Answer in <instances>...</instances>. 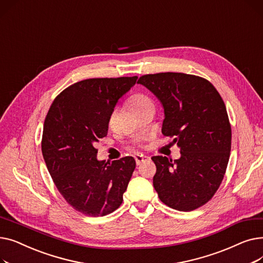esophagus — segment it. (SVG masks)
<instances>
[{
  "label": "esophagus",
  "mask_w": 263,
  "mask_h": 263,
  "mask_svg": "<svg viewBox=\"0 0 263 263\" xmlns=\"http://www.w3.org/2000/svg\"><path fill=\"white\" fill-rule=\"evenodd\" d=\"M134 159H135V162H136L137 165H141L143 162H145L149 158L148 157H144V156H140V155H136V156H134Z\"/></svg>",
  "instance_id": "34e87169"
}]
</instances>
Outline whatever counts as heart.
<instances>
[{
    "label": "heart",
    "instance_id": "b5f03b06",
    "mask_svg": "<svg viewBox=\"0 0 263 263\" xmlns=\"http://www.w3.org/2000/svg\"><path fill=\"white\" fill-rule=\"evenodd\" d=\"M128 103L135 113L140 112V110H142L148 106H155L153 100L150 99V97H148L145 93H141V92L131 96Z\"/></svg>",
    "mask_w": 263,
    "mask_h": 263
}]
</instances>
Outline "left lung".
<instances>
[{"label":"left lung","mask_w":263,"mask_h":263,"mask_svg":"<svg viewBox=\"0 0 263 263\" xmlns=\"http://www.w3.org/2000/svg\"><path fill=\"white\" fill-rule=\"evenodd\" d=\"M137 83L162 102V133L180 148L178 160L151 158L159 198L178 211L195 210L214 196L226 173L231 126L225 103L208 80L194 74H145Z\"/></svg>","instance_id":"left-lung-1"}]
</instances>
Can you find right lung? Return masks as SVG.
<instances>
[{"label": "right lung", "mask_w": 263, "mask_h": 263, "mask_svg": "<svg viewBox=\"0 0 263 263\" xmlns=\"http://www.w3.org/2000/svg\"><path fill=\"white\" fill-rule=\"evenodd\" d=\"M137 77L97 78L74 83L51 104L45 119L41 150L61 195L76 211L104 216L122 202L135 160H97L95 146L107 135L108 121L120 97Z\"/></svg>", "instance_id": "1"}]
</instances>
